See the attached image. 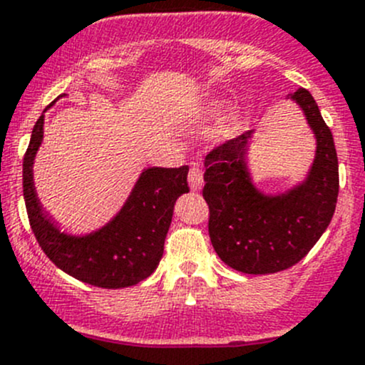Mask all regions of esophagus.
I'll list each match as a JSON object with an SVG mask.
<instances>
[{"label": "esophagus", "instance_id": "34e87169", "mask_svg": "<svg viewBox=\"0 0 365 365\" xmlns=\"http://www.w3.org/2000/svg\"><path fill=\"white\" fill-rule=\"evenodd\" d=\"M189 187L192 192H197L203 187V173H201V169L197 165H192L189 169Z\"/></svg>", "mask_w": 365, "mask_h": 365}]
</instances>
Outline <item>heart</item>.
Returning a JSON list of instances; mask_svg holds the SVG:
<instances>
[{"label":"heart","instance_id":"obj_1","mask_svg":"<svg viewBox=\"0 0 365 365\" xmlns=\"http://www.w3.org/2000/svg\"><path fill=\"white\" fill-rule=\"evenodd\" d=\"M220 111H222V104L219 102H213L205 108V111H201L200 116L196 118L197 123H206V121H215L219 118ZM238 128V120L237 118H226V120L220 123V134L222 135H233Z\"/></svg>","mask_w":365,"mask_h":365}]
</instances>
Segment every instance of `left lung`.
<instances>
[{
  "label": "left lung",
  "instance_id": "8db88e82",
  "mask_svg": "<svg viewBox=\"0 0 365 365\" xmlns=\"http://www.w3.org/2000/svg\"><path fill=\"white\" fill-rule=\"evenodd\" d=\"M288 98L300 106L316 135L314 162L300 185L277 196L256 189L245 162L252 132L222 143L205 157L210 240L227 267L244 274H275L297 264L336 212L339 164L332 132L307 90L298 88Z\"/></svg>",
  "mask_w": 365,
  "mask_h": 365
}]
</instances>
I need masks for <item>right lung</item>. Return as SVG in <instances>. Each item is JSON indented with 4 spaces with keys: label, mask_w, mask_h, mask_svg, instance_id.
I'll return each instance as SVG.
<instances>
[{
    "label": "right lung",
    "mask_w": 365,
    "mask_h": 365,
    "mask_svg": "<svg viewBox=\"0 0 365 365\" xmlns=\"http://www.w3.org/2000/svg\"><path fill=\"white\" fill-rule=\"evenodd\" d=\"M42 138L43 114L33 127L23 162L26 212L42 251L65 274L98 288H127L150 277L164 254L175 201L189 192V168L145 169L113 220L95 233L73 237L58 230L36 197L33 160Z\"/></svg>",
    "instance_id": "add662e5"
}]
</instances>
